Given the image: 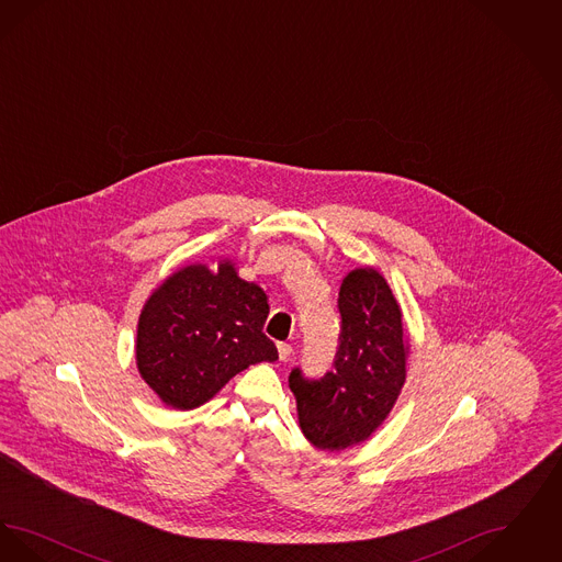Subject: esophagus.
Masks as SVG:
<instances>
[{"mask_svg":"<svg viewBox=\"0 0 562 562\" xmlns=\"http://www.w3.org/2000/svg\"><path fill=\"white\" fill-rule=\"evenodd\" d=\"M278 353H280V360H289L291 353H293V346H289V344H278Z\"/></svg>","mask_w":562,"mask_h":562,"instance_id":"obj_1","label":"esophagus"}]
</instances>
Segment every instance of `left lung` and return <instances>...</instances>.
I'll list each match as a JSON object with an SVG mask.
<instances>
[{"mask_svg":"<svg viewBox=\"0 0 562 562\" xmlns=\"http://www.w3.org/2000/svg\"><path fill=\"white\" fill-rule=\"evenodd\" d=\"M341 335L333 371L289 376L299 428L321 451H344L373 436L406 381L408 341L401 303L374 268L349 271L339 289Z\"/></svg>","mask_w":562,"mask_h":562,"instance_id":"obj_1","label":"left lung"}]
</instances>
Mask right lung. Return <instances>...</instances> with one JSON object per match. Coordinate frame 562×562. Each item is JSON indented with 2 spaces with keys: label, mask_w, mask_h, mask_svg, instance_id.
I'll return each mask as SVG.
<instances>
[{
  "label": "right lung",
  "mask_w": 562,
  "mask_h": 562,
  "mask_svg": "<svg viewBox=\"0 0 562 562\" xmlns=\"http://www.w3.org/2000/svg\"><path fill=\"white\" fill-rule=\"evenodd\" d=\"M268 314V294L232 259L177 269L140 310L136 369L166 406L198 408L250 364L278 360Z\"/></svg>",
  "instance_id": "add662e5"
}]
</instances>
